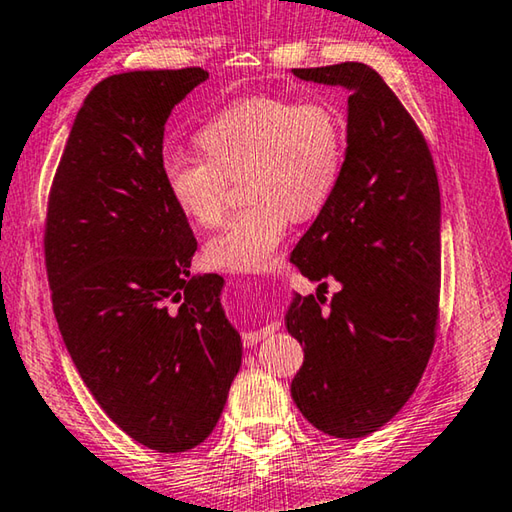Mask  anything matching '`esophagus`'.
I'll return each instance as SVG.
<instances>
[{
    "label": "esophagus",
    "instance_id": "esophagus-1",
    "mask_svg": "<svg viewBox=\"0 0 512 512\" xmlns=\"http://www.w3.org/2000/svg\"><path fill=\"white\" fill-rule=\"evenodd\" d=\"M262 300L259 296H253V300ZM275 332V325H264V327H257V329H253V332H246L244 334V345H257L259 341H264V339H268V336H271Z\"/></svg>",
    "mask_w": 512,
    "mask_h": 512
}]
</instances>
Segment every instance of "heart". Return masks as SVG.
I'll use <instances>...</instances> for the list:
<instances>
[{
    "label": "heart",
    "instance_id": "b5f03b06",
    "mask_svg": "<svg viewBox=\"0 0 512 512\" xmlns=\"http://www.w3.org/2000/svg\"><path fill=\"white\" fill-rule=\"evenodd\" d=\"M203 153L169 151L162 178L189 221H221L230 180L248 201L205 244V259L225 271H268L291 216L309 219L325 207L341 176L345 135L327 101L255 94L221 108L198 131Z\"/></svg>",
    "mask_w": 512,
    "mask_h": 512
}]
</instances>
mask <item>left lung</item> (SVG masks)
I'll return each instance as SVG.
<instances>
[{
    "label": "left lung",
    "mask_w": 512,
    "mask_h": 512,
    "mask_svg": "<svg viewBox=\"0 0 512 512\" xmlns=\"http://www.w3.org/2000/svg\"><path fill=\"white\" fill-rule=\"evenodd\" d=\"M343 85L348 151L339 183L291 262L316 296H298L287 329L305 345L291 381L300 413L327 436L363 438L409 402L440 316V189L422 131L363 63L293 69ZM342 282L327 303L326 280Z\"/></svg>",
    "instance_id": "1"
}]
</instances>
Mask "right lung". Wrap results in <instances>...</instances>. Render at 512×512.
<instances>
[{
  "mask_svg": "<svg viewBox=\"0 0 512 512\" xmlns=\"http://www.w3.org/2000/svg\"><path fill=\"white\" fill-rule=\"evenodd\" d=\"M203 67L94 85L49 189L45 266L60 334L108 418L162 454L210 436L241 366L219 275L192 277L198 241L164 187V121Z\"/></svg>",
  "mask_w": 512,
  "mask_h": 512,
  "instance_id": "right-lung-1",
  "label": "right lung"
}]
</instances>
